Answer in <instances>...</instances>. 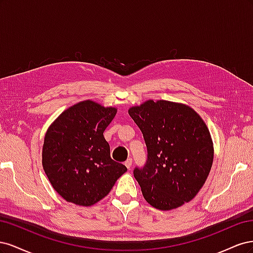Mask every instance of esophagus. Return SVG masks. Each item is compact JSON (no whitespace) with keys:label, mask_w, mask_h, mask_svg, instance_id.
<instances>
[{"label":"esophagus","mask_w":253,"mask_h":253,"mask_svg":"<svg viewBox=\"0 0 253 253\" xmlns=\"http://www.w3.org/2000/svg\"><path fill=\"white\" fill-rule=\"evenodd\" d=\"M132 163H133V160H132V158H127V159L126 160V163H125V165H126V167L127 168V169H129V168H131V166H132Z\"/></svg>","instance_id":"1"}]
</instances>
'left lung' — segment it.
<instances>
[{
  "instance_id": "1",
  "label": "left lung",
  "mask_w": 253,
  "mask_h": 253,
  "mask_svg": "<svg viewBox=\"0 0 253 253\" xmlns=\"http://www.w3.org/2000/svg\"><path fill=\"white\" fill-rule=\"evenodd\" d=\"M148 150L134 177L151 206L172 210L193 200L213 163V142L204 120L192 108L166 100H148L128 110Z\"/></svg>"
}]
</instances>
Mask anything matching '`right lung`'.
<instances>
[{
  "label": "right lung",
  "instance_id": "add662e5",
  "mask_svg": "<svg viewBox=\"0 0 253 253\" xmlns=\"http://www.w3.org/2000/svg\"><path fill=\"white\" fill-rule=\"evenodd\" d=\"M117 113L95 101L71 106L45 134L42 165L52 188L66 202L91 206L110 193L126 167L111 158L103 132Z\"/></svg>",
  "mask_w": 253,
  "mask_h": 253
}]
</instances>
